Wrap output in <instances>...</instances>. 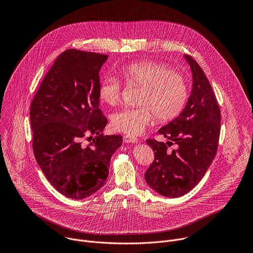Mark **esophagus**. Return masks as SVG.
Segmentation results:
<instances>
[{"mask_svg":"<svg viewBox=\"0 0 253 253\" xmlns=\"http://www.w3.org/2000/svg\"><path fill=\"white\" fill-rule=\"evenodd\" d=\"M123 140H124L125 143H137V142H138L137 138L131 137V136H128V135H125L124 138H123Z\"/></svg>","mask_w":253,"mask_h":253,"instance_id":"1","label":"esophagus"}]
</instances>
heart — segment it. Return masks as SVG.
Instances as JSON below:
<instances>
[{
	"mask_svg": "<svg viewBox=\"0 0 253 253\" xmlns=\"http://www.w3.org/2000/svg\"><path fill=\"white\" fill-rule=\"evenodd\" d=\"M120 75L129 85L141 87L135 108H123L111 117L114 130L130 136L141 134L152 121L168 122L176 118L188 98L185 77L177 70L161 62L143 60L130 63L120 69ZM121 85L111 75L102 78L98 95L101 102L114 106L120 100Z\"/></svg>",
	"mask_w": 253,
	"mask_h": 253,
	"instance_id": "1",
	"label": "heart"
}]
</instances>
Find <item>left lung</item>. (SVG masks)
Instances as JSON below:
<instances>
[{
	"instance_id": "8db88e82",
	"label": "left lung",
	"mask_w": 253,
	"mask_h": 253,
	"mask_svg": "<svg viewBox=\"0 0 253 253\" xmlns=\"http://www.w3.org/2000/svg\"><path fill=\"white\" fill-rule=\"evenodd\" d=\"M192 73V90L182 112L159 134L169 141L146 140L155 158L145 172L147 184L166 197H180L193 189L211 165L218 147L220 109L212 87L198 63L184 55ZM176 143L177 148L167 147Z\"/></svg>"
}]
</instances>
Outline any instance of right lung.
<instances>
[{"instance_id":"right-lung-1","label":"right lung","mask_w":253,"mask_h":253,"mask_svg":"<svg viewBox=\"0 0 253 253\" xmlns=\"http://www.w3.org/2000/svg\"><path fill=\"white\" fill-rule=\"evenodd\" d=\"M107 55L69 49L54 62L30 109L33 151L48 181L72 199L87 198L104 184L121 135H103L99 72ZM95 137L88 147L81 140ZM89 138H92L90 136Z\"/></svg>"}]
</instances>
